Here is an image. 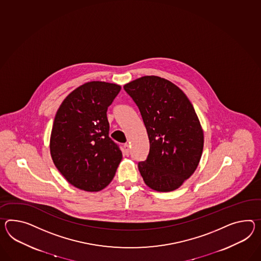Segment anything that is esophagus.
Listing matches in <instances>:
<instances>
[{"label": "esophagus", "mask_w": 261, "mask_h": 261, "mask_svg": "<svg viewBox=\"0 0 261 261\" xmlns=\"http://www.w3.org/2000/svg\"><path fill=\"white\" fill-rule=\"evenodd\" d=\"M129 153H130V147H129V145L126 143V144H124V146H123V154L128 156Z\"/></svg>", "instance_id": "34e87169"}]
</instances>
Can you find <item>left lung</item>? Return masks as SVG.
<instances>
[{"mask_svg":"<svg viewBox=\"0 0 261 261\" xmlns=\"http://www.w3.org/2000/svg\"><path fill=\"white\" fill-rule=\"evenodd\" d=\"M123 89L140 109L150 142L146 160L138 165L141 176L154 191L176 190L196 170L203 153V129L193 106L161 77H140Z\"/></svg>","mask_w":261,"mask_h":261,"instance_id":"8db88e82","label":"left lung"}]
</instances>
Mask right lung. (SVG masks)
<instances>
[{
  "mask_svg": "<svg viewBox=\"0 0 261 261\" xmlns=\"http://www.w3.org/2000/svg\"><path fill=\"white\" fill-rule=\"evenodd\" d=\"M121 89L100 81L84 84L58 108L50 140L51 159L77 189L101 191L114 177L122 153L108 136L107 111Z\"/></svg>",
  "mask_w": 261,
  "mask_h": 261,
  "instance_id": "obj_1",
  "label": "right lung"
}]
</instances>
